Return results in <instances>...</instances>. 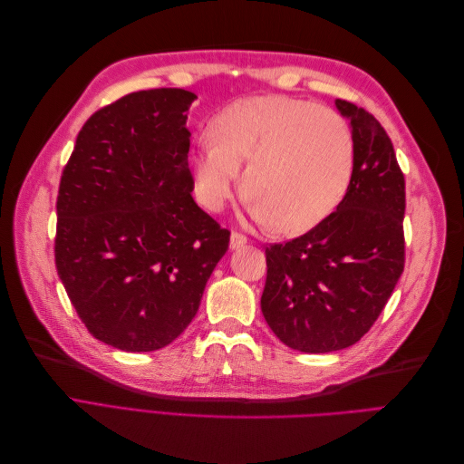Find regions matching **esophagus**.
<instances>
[{
	"label": "esophagus",
	"mask_w": 464,
	"mask_h": 464,
	"mask_svg": "<svg viewBox=\"0 0 464 464\" xmlns=\"http://www.w3.org/2000/svg\"><path fill=\"white\" fill-rule=\"evenodd\" d=\"M246 244H247L246 236L237 234V232H232V234H230V249H240V247H244Z\"/></svg>",
	"instance_id": "1"
}]
</instances>
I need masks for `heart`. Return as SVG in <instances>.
<instances>
[{
	"mask_svg": "<svg viewBox=\"0 0 464 464\" xmlns=\"http://www.w3.org/2000/svg\"><path fill=\"white\" fill-rule=\"evenodd\" d=\"M213 141L191 154L199 203L218 213L240 188L275 232L312 230L341 205L354 176V139L331 108L285 94L240 98L210 121Z\"/></svg>",
	"mask_w": 464,
	"mask_h": 464,
	"instance_id": "heart-1",
	"label": "heart"
}]
</instances>
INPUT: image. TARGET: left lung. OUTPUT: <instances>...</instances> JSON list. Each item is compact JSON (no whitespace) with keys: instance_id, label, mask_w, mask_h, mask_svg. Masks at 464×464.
Segmentation results:
<instances>
[{"instance_id":"8db88e82","label":"left lung","mask_w":464,"mask_h":464,"mask_svg":"<svg viewBox=\"0 0 464 464\" xmlns=\"http://www.w3.org/2000/svg\"><path fill=\"white\" fill-rule=\"evenodd\" d=\"M354 139L344 199L315 228L265 249L261 312L286 346L325 354L358 343L382 314L404 269V176L385 130L336 98Z\"/></svg>"}]
</instances>
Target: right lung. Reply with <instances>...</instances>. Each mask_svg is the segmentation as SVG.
Instances as JSON below:
<instances>
[{
    "instance_id": "obj_1",
    "label": "right lung",
    "mask_w": 464,
    "mask_h": 464,
    "mask_svg": "<svg viewBox=\"0 0 464 464\" xmlns=\"http://www.w3.org/2000/svg\"><path fill=\"white\" fill-rule=\"evenodd\" d=\"M184 89H150L92 114L58 193L55 266L94 339L125 353L176 341L199 310L230 232L193 201Z\"/></svg>"
}]
</instances>
